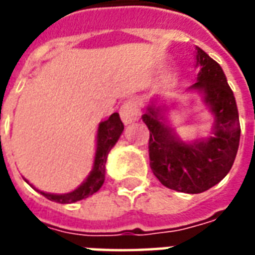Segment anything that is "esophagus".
Here are the masks:
<instances>
[{"mask_svg":"<svg viewBox=\"0 0 255 255\" xmlns=\"http://www.w3.org/2000/svg\"><path fill=\"white\" fill-rule=\"evenodd\" d=\"M120 116H122V120L126 124H131V123L136 122L140 117V109H139L138 104L131 100L126 101L120 106Z\"/></svg>","mask_w":255,"mask_h":255,"instance_id":"obj_1","label":"esophagus"}]
</instances>
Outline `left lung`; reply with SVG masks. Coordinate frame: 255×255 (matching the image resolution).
Returning a JSON list of instances; mask_svg holds the SVG:
<instances>
[{
    "label": "left lung",
    "instance_id": "8db88e82",
    "mask_svg": "<svg viewBox=\"0 0 255 255\" xmlns=\"http://www.w3.org/2000/svg\"><path fill=\"white\" fill-rule=\"evenodd\" d=\"M201 67L191 89L205 94V102L216 117L214 136L188 144L177 138L158 119V109L149 106L142 120L150 131V168L162 186L175 191L199 194L220 183L234 165L241 124L235 97L223 69L202 49L197 47Z\"/></svg>",
    "mask_w": 255,
    "mask_h": 255
}]
</instances>
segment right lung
Wrapping results in <instances>:
<instances>
[{"label":"right lung","instance_id":"add662e5","mask_svg":"<svg viewBox=\"0 0 255 255\" xmlns=\"http://www.w3.org/2000/svg\"><path fill=\"white\" fill-rule=\"evenodd\" d=\"M123 129H124V124H123L119 113H113L108 120L101 123L100 127H98V133H97V151H95L94 168L90 173V176L86 179V182L82 183L75 191L64 194V195L46 194L43 191L39 192L53 202L72 203L78 202L84 198H89L90 195H93L94 192L98 191L101 186L104 184V180H105V164L108 154L119 140Z\"/></svg>","mask_w":255,"mask_h":255}]
</instances>
